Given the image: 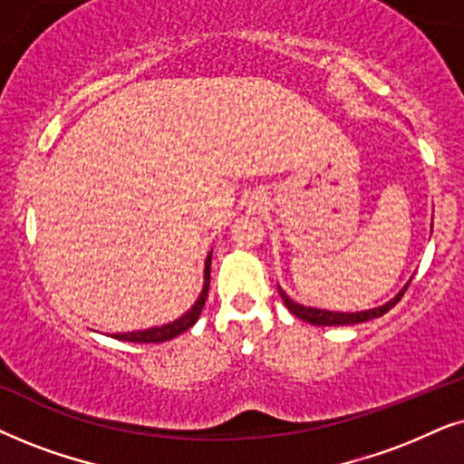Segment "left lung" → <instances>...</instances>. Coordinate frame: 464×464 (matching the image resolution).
Wrapping results in <instances>:
<instances>
[{"instance_id": "8db88e82", "label": "left lung", "mask_w": 464, "mask_h": 464, "mask_svg": "<svg viewBox=\"0 0 464 464\" xmlns=\"http://www.w3.org/2000/svg\"><path fill=\"white\" fill-rule=\"evenodd\" d=\"M410 286V284H407ZM407 286L401 290V293L394 296L392 301H388L386 305L382 307H375V310H369V312H356V314H343V312H326V310H312V307H304L299 304H295V301H290L286 295H284V290L280 288V296L284 299V305L288 307L290 312L295 314L296 318L305 320V323L310 324H318V326H339V324H358V323H367V320L372 318H380L384 316L386 312H391L394 305L399 304L401 296L405 295Z\"/></svg>"}]
</instances>
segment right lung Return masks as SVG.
<instances>
[{
	"label": "right lung",
	"mask_w": 464,
	"mask_h": 464,
	"mask_svg": "<svg viewBox=\"0 0 464 464\" xmlns=\"http://www.w3.org/2000/svg\"><path fill=\"white\" fill-rule=\"evenodd\" d=\"M209 263H212V255H209L206 261V284H203L201 296L197 299V304L190 307V310L184 314L182 318L174 320L171 324L154 326V329H148V331L119 333V335H114V339H121V342H133V343H160V342H168V339H174L176 335H180V333H184V331H188L190 326L199 320V314L203 310V305H206L208 290H209Z\"/></svg>",
	"instance_id": "add662e5"
}]
</instances>
